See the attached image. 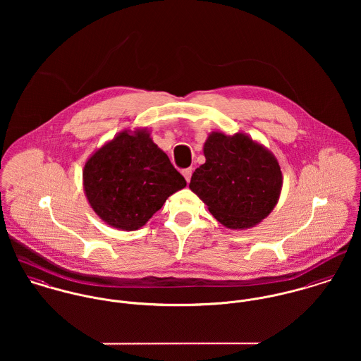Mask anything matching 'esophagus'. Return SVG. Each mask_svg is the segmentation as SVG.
I'll list each match as a JSON object with an SVG mask.
<instances>
[{
	"label": "esophagus",
	"mask_w": 361,
	"mask_h": 361,
	"mask_svg": "<svg viewBox=\"0 0 361 361\" xmlns=\"http://www.w3.org/2000/svg\"><path fill=\"white\" fill-rule=\"evenodd\" d=\"M192 173H193V168H186V169H183V171H182V175L185 176L186 182H190V176H192Z\"/></svg>",
	"instance_id": "34e87169"
}]
</instances>
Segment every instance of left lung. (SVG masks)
<instances>
[{"label": "left lung", "instance_id": "obj_1", "mask_svg": "<svg viewBox=\"0 0 361 361\" xmlns=\"http://www.w3.org/2000/svg\"><path fill=\"white\" fill-rule=\"evenodd\" d=\"M189 188L229 229H247L278 204L283 176L276 157L249 135L211 132Z\"/></svg>", "mask_w": 361, "mask_h": 361}]
</instances>
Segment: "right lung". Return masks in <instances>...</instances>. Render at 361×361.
I'll use <instances>...</instances> for the list:
<instances>
[{
  "label": "right lung",
  "mask_w": 361,
  "mask_h": 361,
  "mask_svg": "<svg viewBox=\"0 0 361 361\" xmlns=\"http://www.w3.org/2000/svg\"><path fill=\"white\" fill-rule=\"evenodd\" d=\"M186 186L146 128L123 129L87 158L83 190L93 211L119 231H137Z\"/></svg>",
  "instance_id": "right-lung-1"
}]
</instances>
